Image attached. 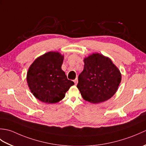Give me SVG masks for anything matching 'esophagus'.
Returning <instances> with one entry per match:
<instances>
[{"label": "esophagus", "instance_id": "34e87169", "mask_svg": "<svg viewBox=\"0 0 146 146\" xmlns=\"http://www.w3.org/2000/svg\"><path fill=\"white\" fill-rule=\"evenodd\" d=\"M74 82H75V85H77V83H78V79L76 78L75 80H74Z\"/></svg>", "mask_w": 146, "mask_h": 146}]
</instances>
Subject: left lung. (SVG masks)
<instances>
[{
	"instance_id": "1",
	"label": "left lung",
	"mask_w": 146,
	"mask_h": 146,
	"mask_svg": "<svg viewBox=\"0 0 146 146\" xmlns=\"http://www.w3.org/2000/svg\"><path fill=\"white\" fill-rule=\"evenodd\" d=\"M84 68L78 76V88L85 100L99 104L115 94L121 82L119 69L108 58L98 53L84 60Z\"/></svg>"
}]
</instances>
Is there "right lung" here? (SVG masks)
Masks as SVG:
<instances>
[{
    "instance_id": "obj_1",
    "label": "right lung",
    "mask_w": 146,
    "mask_h": 146,
    "mask_svg": "<svg viewBox=\"0 0 146 146\" xmlns=\"http://www.w3.org/2000/svg\"><path fill=\"white\" fill-rule=\"evenodd\" d=\"M63 56L48 52L38 58L29 68L27 82L31 92L38 100L47 104L60 102L74 82L61 70Z\"/></svg>"
}]
</instances>
